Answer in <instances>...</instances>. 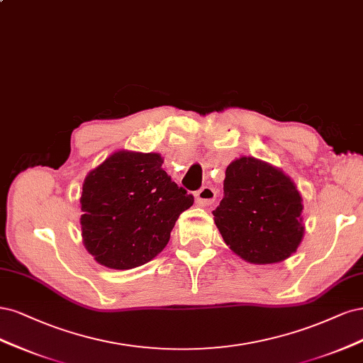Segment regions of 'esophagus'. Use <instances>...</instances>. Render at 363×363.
I'll use <instances>...</instances> for the list:
<instances>
[{
	"label": "esophagus",
	"mask_w": 363,
	"mask_h": 363,
	"mask_svg": "<svg viewBox=\"0 0 363 363\" xmlns=\"http://www.w3.org/2000/svg\"><path fill=\"white\" fill-rule=\"evenodd\" d=\"M216 197H217V191L213 189V186L205 185V186H202L201 190L196 191V201L199 203H202V205H211V203H214Z\"/></svg>",
	"instance_id": "obj_1"
}]
</instances>
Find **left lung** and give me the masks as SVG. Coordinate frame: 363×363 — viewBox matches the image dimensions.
<instances>
[{
  "label": "left lung",
  "mask_w": 363,
  "mask_h": 363,
  "mask_svg": "<svg viewBox=\"0 0 363 363\" xmlns=\"http://www.w3.org/2000/svg\"><path fill=\"white\" fill-rule=\"evenodd\" d=\"M301 196L286 174L253 157L226 169L214 221L225 242L244 261L274 264L289 258L303 238Z\"/></svg>",
  "instance_id": "left-lung-1"
}]
</instances>
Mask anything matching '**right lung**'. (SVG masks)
<instances>
[{
	"instance_id": "obj_1",
	"label": "right lung",
	"mask_w": 363,
	"mask_h": 363,
	"mask_svg": "<svg viewBox=\"0 0 363 363\" xmlns=\"http://www.w3.org/2000/svg\"><path fill=\"white\" fill-rule=\"evenodd\" d=\"M158 154L116 152L91 170L81 194L83 241L114 270L140 267L166 247L178 217L194 197L161 169Z\"/></svg>"
}]
</instances>
